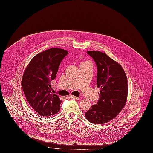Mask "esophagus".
<instances>
[{"instance_id": "34e87169", "label": "esophagus", "mask_w": 153, "mask_h": 153, "mask_svg": "<svg viewBox=\"0 0 153 153\" xmlns=\"http://www.w3.org/2000/svg\"><path fill=\"white\" fill-rule=\"evenodd\" d=\"M69 97H70L71 99H73V100H78V99L79 98V97H75V96H74V95H70Z\"/></svg>"}]
</instances>
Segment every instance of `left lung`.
I'll use <instances>...</instances> for the list:
<instances>
[{
	"label": "left lung",
	"instance_id": "left-lung-1",
	"mask_svg": "<svg viewBox=\"0 0 153 153\" xmlns=\"http://www.w3.org/2000/svg\"><path fill=\"white\" fill-rule=\"evenodd\" d=\"M97 66V85L100 98L85 113L87 120L100 125L112 120L124 108L128 97V80L121 65L103 52H87Z\"/></svg>",
	"mask_w": 153,
	"mask_h": 153
}]
</instances>
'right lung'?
<instances>
[{"mask_svg":"<svg viewBox=\"0 0 153 153\" xmlns=\"http://www.w3.org/2000/svg\"><path fill=\"white\" fill-rule=\"evenodd\" d=\"M68 53L59 48L47 49L36 55L24 71L22 88L29 105L40 116H52L60 110L62 101L51 92L50 82L55 78L60 62Z\"/></svg>","mask_w":153,"mask_h":153,"instance_id":"1","label":"right lung"}]
</instances>
